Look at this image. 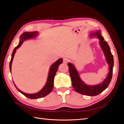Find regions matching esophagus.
Returning <instances> with one entry per match:
<instances>
[{
    "mask_svg": "<svg viewBox=\"0 0 124 124\" xmlns=\"http://www.w3.org/2000/svg\"><path fill=\"white\" fill-rule=\"evenodd\" d=\"M70 60L68 59L67 58H63V62L64 63H67V62H69Z\"/></svg>",
    "mask_w": 124,
    "mask_h": 124,
    "instance_id": "esophagus-1",
    "label": "esophagus"
}]
</instances>
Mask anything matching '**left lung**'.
<instances>
[{"instance_id": "left-lung-1", "label": "left lung", "mask_w": 124, "mask_h": 124, "mask_svg": "<svg viewBox=\"0 0 124 124\" xmlns=\"http://www.w3.org/2000/svg\"><path fill=\"white\" fill-rule=\"evenodd\" d=\"M97 36L100 40V45L104 53L106 61L109 65V72L102 83L97 85H87L81 80L79 73L78 72L74 65L71 63H68L72 87L77 92L88 96L97 95L108 87L112 79L114 65L113 57L111 53L110 48L107 42L104 40V38L102 36L101 31H98L91 35V36Z\"/></svg>"}]
</instances>
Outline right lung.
<instances>
[{"mask_svg":"<svg viewBox=\"0 0 124 124\" xmlns=\"http://www.w3.org/2000/svg\"><path fill=\"white\" fill-rule=\"evenodd\" d=\"M38 33L37 31L24 32V33H23L21 35V36H20V40L19 43L14 49L12 54V58H11V61L10 62V70L11 72L12 63L13 61L14 56V54L16 51V49H18L20 46L24 41H25V40H27V39H30L36 37V36H37ZM62 63H63V59L60 58V59H58L57 61H56L53 64L52 66L50 67L46 83L44 87L37 93H34V94H29V93H24L18 89L13 82L15 86L16 87V89L18 91H19L20 93H21L24 96H25L26 97L28 98L29 99H39V98L44 97L46 95L48 94L52 91V90L53 89V87H54V76H55V75H56V72L58 70L59 65Z\"/></svg>","mask_w":124,"mask_h":124,"instance_id":"obj_1","label":"right lung"}]
</instances>
